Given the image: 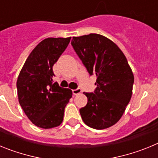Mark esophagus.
<instances>
[{
    "label": "esophagus",
    "instance_id": "obj_1",
    "mask_svg": "<svg viewBox=\"0 0 158 158\" xmlns=\"http://www.w3.org/2000/svg\"><path fill=\"white\" fill-rule=\"evenodd\" d=\"M81 93V89L80 88H77V89L73 90V95H77Z\"/></svg>",
    "mask_w": 158,
    "mask_h": 158
}]
</instances>
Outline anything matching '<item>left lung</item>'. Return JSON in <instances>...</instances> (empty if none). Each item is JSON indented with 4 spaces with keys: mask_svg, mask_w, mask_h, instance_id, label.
I'll return each mask as SVG.
<instances>
[{
    "mask_svg": "<svg viewBox=\"0 0 158 158\" xmlns=\"http://www.w3.org/2000/svg\"><path fill=\"white\" fill-rule=\"evenodd\" d=\"M71 45L90 75L96 74V85L80 109L84 123L102 130L116 123L132 95L134 75L126 57L115 43L99 34L73 37Z\"/></svg>",
    "mask_w": 158,
    "mask_h": 158,
    "instance_id": "obj_1",
    "label": "left lung"
}]
</instances>
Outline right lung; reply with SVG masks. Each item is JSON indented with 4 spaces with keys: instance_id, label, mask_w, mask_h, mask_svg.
<instances>
[{
    "instance_id": "1",
    "label": "right lung",
    "mask_w": 158,
    "mask_h": 158,
    "mask_svg": "<svg viewBox=\"0 0 158 158\" xmlns=\"http://www.w3.org/2000/svg\"><path fill=\"white\" fill-rule=\"evenodd\" d=\"M69 38H47L27 57L18 77L19 103L27 118L38 127H56L63 120L64 111L72 91L53 81V65L65 51Z\"/></svg>"
}]
</instances>
